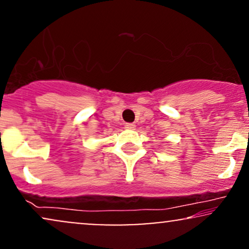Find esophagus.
Instances as JSON below:
<instances>
[{
  "instance_id": "1",
  "label": "esophagus",
  "mask_w": 249,
  "mask_h": 249,
  "mask_svg": "<svg viewBox=\"0 0 249 249\" xmlns=\"http://www.w3.org/2000/svg\"><path fill=\"white\" fill-rule=\"evenodd\" d=\"M135 127H136V125H135L134 124H124V128H125V129H130V130H133V129H135Z\"/></svg>"
}]
</instances>
